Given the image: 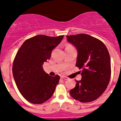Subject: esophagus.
I'll return each mask as SVG.
<instances>
[{
    "label": "esophagus",
    "instance_id": "1",
    "mask_svg": "<svg viewBox=\"0 0 121 121\" xmlns=\"http://www.w3.org/2000/svg\"><path fill=\"white\" fill-rule=\"evenodd\" d=\"M61 78L62 79H64V80H68V77H65V76H61Z\"/></svg>",
    "mask_w": 121,
    "mask_h": 121
}]
</instances>
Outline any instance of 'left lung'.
<instances>
[{
    "mask_svg": "<svg viewBox=\"0 0 121 121\" xmlns=\"http://www.w3.org/2000/svg\"><path fill=\"white\" fill-rule=\"evenodd\" d=\"M67 41L77 48L76 66L81 69V80H76L71 97L82 103L99 98L107 88L111 76V63L107 47L101 41L85 34L66 36Z\"/></svg>",
    "mask_w": 121,
    "mask_h": 121,
    "instance_id": "1",
    "label": "left lung"
}]
</instances>
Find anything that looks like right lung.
I'll list each match as a JSON object with an SVG mask.
<instances>
[{
    "label": "right lung",
    "mask_w": 121,
    "mask_h": 121,
    "mask_svg": "<svg viewBox=\"0 0 121 121\" xmlns=\"http://www.w3.org/2000/svg\"><path fill=\"white\" fill-rule=\"evenodd\" d=\"M63 38L64 35L34 36L24 42L15 55L13 65L14 80L23 97L31 103H43L55 92L59 76H49L43 69V65L50 58L52 50Z\"/></svg>",
    "instance_id": "add662e5"
}]
</instances>
